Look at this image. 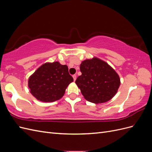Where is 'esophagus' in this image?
<instances>
[{
    "mask_svg": "<svg viewBox=\"0 0 152 152\" xmlns=\"http://www.w3.org/2000/svg\"><path fill=\"white\" fill-rule=\"evenodd\" d=\"M72 77H73V80L75 81L76 79H77V75H73Z\"/></svg>",
    "mask_w": 152,
    "mask_h": 152,
    "instance_id": "34e87169",
    "label": "esophagus"
}]
</instances>
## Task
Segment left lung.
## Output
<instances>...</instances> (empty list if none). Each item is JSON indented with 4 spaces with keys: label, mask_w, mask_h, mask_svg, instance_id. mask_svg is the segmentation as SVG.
Wrapping results in <instances>:
<instances>
[{
    "label": "left lung",
    "mask_w": 152,
    "mask_h": 152,
    "mask_svg": "<svg viewBox=\"0 0 152 152\" xmlns=\"http://www.w3.org/2000/svg\"><path fill=\"white\" fill-rule=\"evenodd\" d=\"M82 75L75 83L89 102L102 103L115 95L121 84L117 72L107 63L98 58L86 59L80 65Z\"/></svg>",
    "instance_id": "1"
}]
</instances>
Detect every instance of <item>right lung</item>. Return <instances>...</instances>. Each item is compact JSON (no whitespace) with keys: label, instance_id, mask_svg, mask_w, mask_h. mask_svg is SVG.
<instances>
[{"label":"right lung","instance_id":"obj_1","mask_svg":"<svg viewBox=\"0 0 152 152\" xmlns=\"http://www.w3.org/2000/svg\"><path fill=\"white\" fill-rule=\"evenodd\" d=\"M73 81L66 65L58 61L40 66L28 79L30 92L42 102H53L61 99L68 86Z\"/></svg>","mask_w":152,"mask_h":152}]
</instances>
